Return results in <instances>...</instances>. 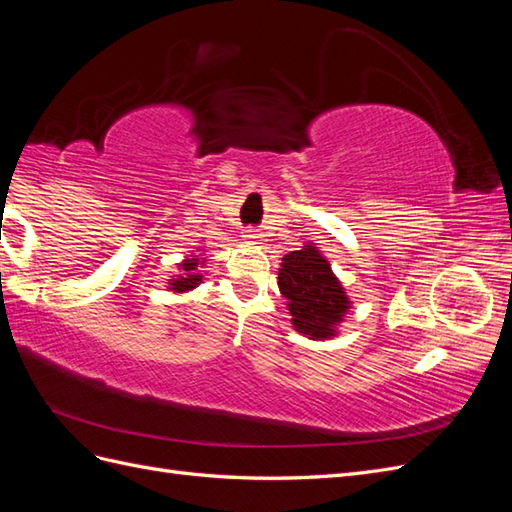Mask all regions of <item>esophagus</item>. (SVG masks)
<instances>
[{"label": "esophagus", "instance_id": "1", "mask_svg": "<svg viewBox=\"0 0 512 512\" xmlns=\"http://www.w3.org/2000/svg\"><path fill=\"white\" fill-rule=\"evenodd\" d=\"M243 237H245V241H250V243H258V241H260V232H258V230H254V228H247Z\"/></svg>", "mask_w": 512, "mask_h": 512}]
</instances>
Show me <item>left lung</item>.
<instances>
[{"label":"left lung","mask_w":512,"mask_h":512,"mask_svg":"<svg viewBox=\"0 0 512 512\" xmlns=\"http://www.w3.org/2000/svg\"><path fill=\"white\" fill-rule=\"evenodd\" d=\"M277 286L286 299L294 331L309 339L337 335L339 322L352 303L318 247L307 243L301 250L286 254L277 273Z\"/></svg>","instance_id":"1"}]
</instances>
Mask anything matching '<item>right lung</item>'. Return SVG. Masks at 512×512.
<instances>
[{
    "mask_svg": "<svg viewBox=\"0 0 512 512\" xmlns=\"http://www.w3.org/2000/svg\"><path fill=\"white\" fill-rule=\"evenodd\" d=\"M205 260H200L198 256L194 258H185L179 265V275H175L173 280H168V290L173 292H188L196 288L200 282H203V275H200L198 267L203 265Z\"/></svg>",
    "mask_w": 512,
    "mask_h": 512,
    "instance_id": "right-lung-1",
    "label": "right lung"
}]
</instances>
